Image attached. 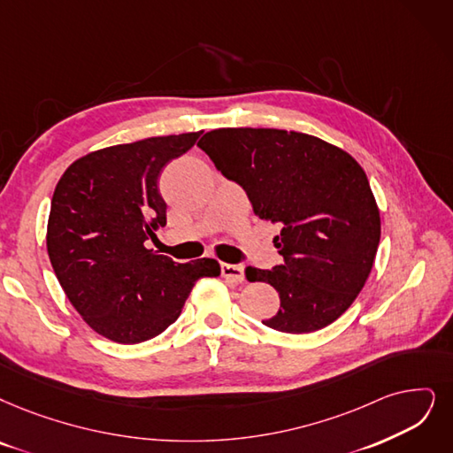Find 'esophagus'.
<instances>
[{
    "instance_id": "esophagus-1",
    "label": "esophagus",
    "mask_w": 453,
    "mask_h": 453,
    "mask_svg": "<svg viewBox=\"0 0 453 453\" xmlns=\"http://www.w3.org/2000/svg\"><path fill=\"white\" fill-rule=\"evenodd\" d=\"M221 275L234 282H242L245 279L243 267L238 264H221Z\"/></svg>"
}]
</instances>
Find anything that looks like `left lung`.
I'll list each match as a JSON object with an SVG mask.
<instances>
[{
	"label": "left lung",
	"mask_w": 453,
	"mask_h": 453,
	"mask_svg": "<svg viewBox=\"0 0 453 453\" xmlns=\"http://www.w3.org/2000/svg\"><path fill=\"white\" fill-rule=\"evenodd\" d=\"M217 171L243 188L257 217L280 228L284 258L273 269L247 267L280 297L267 327L303 334L327 327L363 289L381 238L366 173L314 135L273 128H221L198 141Z\"/></svg>",
	"instance_id": "obj_1"
}]
</instances>
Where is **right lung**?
<instances>
[{
	"label": "right lung",
	"mask_w": 453,
	"mask_h": 453,
	"mask_svg": "<svg viewBox=\"0 0 453 453\" xmlns=\"http://www.w3.org/2000/svg\"><path fill=\"white\" fill-rule=\"evenodd\" d=\"M201 132L102 149L72 164L51 196L48 257L72 306L90 329L119 343L164 333L182 314L195 282L219 262L176 264L144 247L165 226L157 178Z\"/></svg>",
	"instance_id": "add662e5"
}]
</instances>
